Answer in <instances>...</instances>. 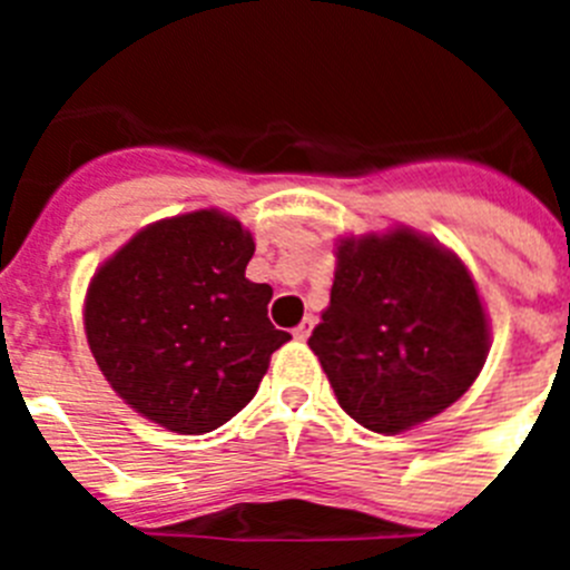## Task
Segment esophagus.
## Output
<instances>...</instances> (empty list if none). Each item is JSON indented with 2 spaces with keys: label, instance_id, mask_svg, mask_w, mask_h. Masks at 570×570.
<instances>
[{
  "label": "esophagus",
  "instance_id": "obj_1",
  "mask_svg": "<svg viewBox=\"0 0 570 570\" xmlns=\"http://www.w3.org/2000/svg\"><path fill=\"white\" fill-rule=\"evenodd\" d=\"M311 331H314V316H305V320H302L299 325L294 328V336H296V340L305 342L311 336Z\"/></svg>",
  "mask_w": 570,
  "mask_h": 570
}]
</instances>
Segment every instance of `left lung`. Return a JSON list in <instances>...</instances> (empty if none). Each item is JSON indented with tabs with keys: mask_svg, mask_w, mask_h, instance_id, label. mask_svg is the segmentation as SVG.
Returning a JSON list of instances; mask_svg holds the SVG:
<instances>
[{
	"mask_svg": "<svg viewBox=\"0 0 570 570\" xmlns=\"http://www.w3.org/2000/svg\"><path fill=\"white\" fill-rule=\"evenodd\" d=\"M347 416L400 434L442 414L485 365L488 322L454 254L411 230L342 239L308 340Z\"/></svg>",
	"mask_w": 570,
	"mask_h": 570,
	"instance_id": "left-lung-1",
	"label": "left lung"
}]
</instances>
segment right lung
<instances>
[{"label":"right lung","mask_w":570,"mask_h":570,"mask_svg":"<svg viewBox=\"0 0 570 570\" xmlns=\"http://www.w3.org/2000/svg\"><path fill=\"white\" fill-rule=\"evenodd\" d=\"M254 239L219 210L139 230L90 282L85 334L99 371L139 414L208 434L254 400L291 334L268 320L271 285L245 279Z\"/></svg>","instance_id":"obj_1"}]
</instances>
